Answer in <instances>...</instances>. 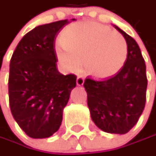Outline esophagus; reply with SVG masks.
I'll return each instance as SVG.
<instances>
[{
    "instance_id": "esophagus-1",
    "label": "esophagus",
    "mask_w": 156,
    "mask_h": 156,
    "mask_svg": "<svg viewBox=\"0 0 156 156\" xmlns=\"http://www.w3.org/2000/svg\"><path fill=\"white\" fill-rule=\"evenodd\" d=\"M76 83L78 86H83L84 83V77L83 76H78L76 79Z\"/></svg>"
}]
</instances>
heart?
Masks as SVG:
<instances>
[{
	"mask_svg": "<svg viewBox=\"0 0 156 156\" xmlns=\"http://www.w3.org/2000/svg\"><path fill=\"white\" fill-rule=\"evenodd\" d=\"M56 54L68 71L78 72L83 60L86 72L103 79L121 71L128 58V46L119 33L99 23L86 21L64 29Z\"/></svg>",
	"mask_w": 156,
	"mask_h": 156,
	"instance_id": "obj_1",
	"label": "heart"
}]
</instances>
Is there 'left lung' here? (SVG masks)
<instances>
[{
  "instance_id": "1",
  "label": "left lung",
  "mask_w": 156,
  "mask_h": 156,
  "mask_svg": "<svg viewBox=\"0 0 156 156\" xmlns=\"http://www.w3.org/2000/svg\"><path fill=\"white\" fill-rule=\"evenodd\" d=\"M127 42L128 58L115 75L97 81L86 78L83 86L94 123L103 131L125 134L134 127L146 104V64L136 41L114 26Z\"/></svg>"
}]
</instances>
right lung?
I'll return each mask as SVG.
<instances>
[{
	"label": "right lung",
	"mask_w": 156,
	"mask_h": 156,
	"mask_svg": "<svg viewBox=\"0 0 156 156\" xmlns=\"http://www.w3.org/2000/svg\"><path fill=\"white\" fill-rule=\"evenodd\" d=\"M75 20L74 18L71 21ZM68 19L38 26L18 42L9 64L11 114L32 139H45L59 129L63 110L76 86L74 74L57 69L56 36Z\"/></svg>",
	"instance_id": "add662e5"
}]
</instances>
